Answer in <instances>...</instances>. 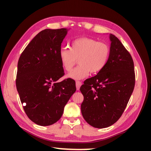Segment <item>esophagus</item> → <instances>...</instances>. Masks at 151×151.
<instances>
[{
	"instance_id": "34e87169",
	"label": "esophagus",
	"mask_w": 151,
	"mask_h": 151,
	"mask_svg": "<svg viewBox=\"0 0 151 151\" xmlns=\"http://www.w3.org/2000/svg\"><path fill=\"white\" fill-rule=\"evenodd\" d=\"M82 85V83L81 81H76V90L78 91L80 89L81 86Z\"/></svg>"
}]
</instances>
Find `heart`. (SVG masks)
Listing matches in <instances>:
<instances>
[{
	"label": "heart",
	"mask_w": 151,
	"mask_h": 151,
	"mask_svg": "<svg viewBox=\"0 0 151 151\" xmlns=\"http://www.w3.org/2000/svg\"><path fill=\"white\" fill-rule=\"evenodd\" d=\"M110 55V47L106 43L98 42L88 37L74 40L70 49L61 48L59 51L60 62L64 70L69 72L75 65L76 60L78 66L67 75L74 80L86 78L90 72L96 74L106 66Z\"/></svg>",
	"instance_id": "heart-1"
}]
</instances>
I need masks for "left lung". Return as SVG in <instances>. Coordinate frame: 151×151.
<instances>
[{
    "label": "left lung",
    "instance_id": "left-lung-1",
    "mask_svg": "<svg viewBox=\"0 0 151 151\" xmlns=\"http://www.w3.org/2000/svg\"><path fill=\"white\" fill-rule=\"evenodd\" d=\"M110 55L106 66L96 76L86 79L80 91L83 118L92 127L111 126L123 113L133 92L135 75L130 53L115 36L110 34Z\"/></svg>",
    "mask_w": 151,
    "mask_h": 151
}]
</instances>
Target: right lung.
Listing matches in <instances>:
<instances>
[{"mask_svg": "<svg viewBox=\"0 0 151 151\" xmlns=\"http://www.w3.org/2000/svg\"><path fill=\"white\" fill-rule=\"evenodd\" d=\"M67 29H45L33 38L18 62L16 86L28 117L40 126H49L62 116L76 91L75 81L65 75L59 51Z\"/></svg>", "mask_w": 151, "mask_h": 151, "instance_id": "add662e5", "label": "right lung"}]
</instances>
